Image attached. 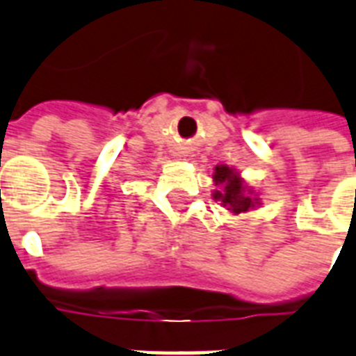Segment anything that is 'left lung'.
<instances>
[{"label":"left lung","instance_id":"obj_1","mask_svg":"<svg viewBox=\"0 0 356 356\" xmlns=\"http://www.w3.org/2000/svg\"><path fill=\"white\" fill-rule=\"evenodd\" d=\"M212 179L216 186L212 192L213 201H218L234 216L261 207L259 192H256L236 168H230L227 164H218L213 168Z\"/></svg>","mask_w":356,"mask_h":356}]
</instances>
